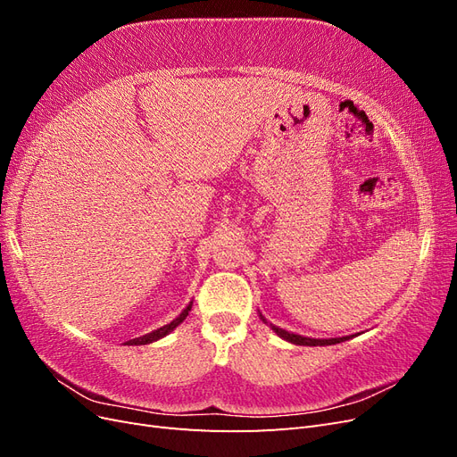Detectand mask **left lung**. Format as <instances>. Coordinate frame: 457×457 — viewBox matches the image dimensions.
Returning a JSON list of instances; mask_svg holds the SVG:
<instances>
[{"instance_id": "left-lung-1", "label": "left lung", "mask_w": 457, "mask_h": 457, "mask_svg": "<svg viewBox=\"0 0 457 457\" xmlns=\"http://www.w3.org/2000/svg\"><path fill=\"white\" fill-rule=\"evenodd\" d=\"M261 320L267 324V320H265V318H262V316H261ZM270 328H272V329L276 331V334H278L282 339H286V341H289V343H294V345H307V347H326V345L343 343V341H347V339L353 337V336H347V337H331V339H312V337L292 334V331H286V329H282V328H278V326H272V324H270Z\"/></svg>"}]
</instances>
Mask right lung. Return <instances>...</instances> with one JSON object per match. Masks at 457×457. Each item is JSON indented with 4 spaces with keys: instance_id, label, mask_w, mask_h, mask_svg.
<instances>
[{
    "instance_id": "1",
    "label": "right lung",
    "mask_w": 457,
    "mask_h": 457,
    "mask_svg": "<svg viewBox=\"0 0 457 457\" xmlns=\"http://www.w3.org/2000/svg\"><path fill=\"white\" fill-rule=\"evenodd\" d=\"M190 309H192V301L188 303V307L179 314L175 320H171L170 324H165V326H162V328H158V329H154V331H150V334H146V336H141V337H135V339H129V341H126L123 345H148V343H154V341H158V339H162V337H165L170 334V331H173L179 324H181L185 318L188 316V312H190Z\"/></svg>"
}]
</instances>
